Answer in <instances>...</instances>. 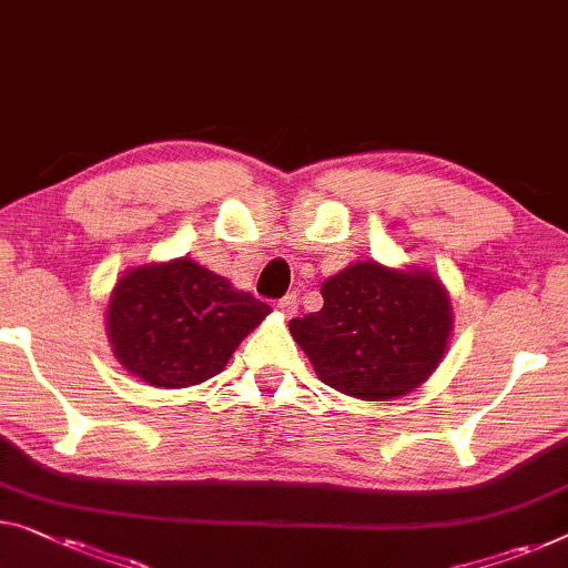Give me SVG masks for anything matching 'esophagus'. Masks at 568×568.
Wrapping results in <instances>:
<instances>
[{
    "label": "esophagus",
    "instance_id": "obj_1",
    "mask_svg": "<svg viewBox=\"0 0 568 568\" xmlns=\"http://www.w3.org/2000/svg\"><path fill=\"white\" fill-rule=\"evenodd\" d=\"M277 311H281L285 318H293L295 313H298V295H295V293L283 295V298L277 301Z\"/></svg>",
    "mask_w": 568,
    "mask_h": 568
}]
</instances>
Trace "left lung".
<instances>
[{"label":"left lung","instance_id":"left-lung-1","mask_svg":"<svg viewBox=\"0 0 568 568\" xmlns=\"http://www.w3.org/2000/svg\"><path fill=\"white\" fill-rule=\"evenodd\" d=\"M324 308L291 321V334L334 390L393 400L426 383L454 328L452 301L428 270L354 262L321 285Z\"/></svg>","mask_w":568,"mask_h":568}]
</instances>
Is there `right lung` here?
Returning a JSON list of instances; mask_svg holds the SVG:
<instances>
[{"instance_id":"1","label":"right lung","mask_w":568,"mask_h":568,"mask_svg":"<svg viewBox=\"0 0 568 568\" xmlns=\"http://www.w3.org/2000/svg\"><path fill=\"white\" fill-rule=\"evenodd\" d=\"M267 313L252 293L181 257L126 270L109 298L106 334L130 375L189 387L219 375Z\"/></svg>"}]
</instances>
